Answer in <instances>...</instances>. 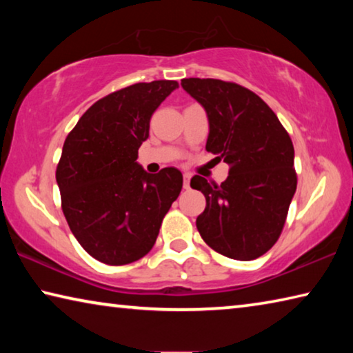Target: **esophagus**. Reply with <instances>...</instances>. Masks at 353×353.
Returning <instances> with one entry per match:
<instances>
[{"label":"esophagus","mask_w":353,"mask_h":353,"mask_svg":"<svg viewBox=\"0 0 353 353\" xmlns=\"http://www.w3.org/2000/svg\"><path fill=\"white\" fill-rule=\"evenodd\" d=\"M190 179H191V174H183V188L185 190H190Z\"/></svg>","instance_id":"34e87169"}]
</instances>
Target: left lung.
<instances>
[{"mask_svg":"<svg viewBox=\"0 0 353 353\" xmlns=\"http://www.w3.org/2000/svg\"><path fill=\"white\" fill-rule=\"evenodd\" d=\"M181 83L207 113L205 149L230 165L221 185L191 179L207 201L196 227L216 252L241 261L259 259L279 240L296 193L290 135L270 105L238 83L199 77Z\"/></svg>","mask_w":353,"mask_h":353,"instance_id":"1","label":"left lung"}]
</instances>
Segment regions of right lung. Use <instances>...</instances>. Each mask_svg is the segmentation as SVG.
I'll return each mask as SVG.
<instances>
[{"mask_svg":"<svg viewBox=\"0 0 353 353\" xmlns=\"http://www.w3.org/2000/svg\"><path fill=\"white\" fill-rule=\"evenodd\" d=\"M177 87L176 81H152L107 94L63 143L56 171L63 214L81 246L105 265L145 256L181 193V171L149 174L137 162L152 113Z\"/></svg>","mask_w":353,"mask_h":353,"instance_id":"1","label":"right lung"}]
</instances>
